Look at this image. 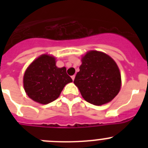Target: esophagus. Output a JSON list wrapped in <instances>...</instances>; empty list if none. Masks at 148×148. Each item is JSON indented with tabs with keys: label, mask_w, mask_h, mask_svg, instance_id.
I'll return each mask as SVG.
<instances>
[{
	"label": "esophagus",
	"mask_w": 148,
	"mask_h": 148,
	"mask_svg": "<svg viewBox=\"0 0 148 148\" xmlns=\"http://www.w3.org/2000/svg\"><path fill=\"white\" fill-rule=\"evenodd\" d=\"M75 75H73V76H72V79H73V81H74V79H75Z\"/></svg>",
	"instance_id": "34e87169"
}]
</instances>
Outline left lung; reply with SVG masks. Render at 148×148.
Masks as SVG:
<instances>
[{
	"mask_svg": "<svg viewBox=\"0 0 148 148\" xmlns=\"http://www.w3.org/2000/svg\"><path fill=\"white\" fill-rule=\"evenodd\" d=\"M82 64L74 84L82 97L94 105L113 100L121 88V74L113 58L99 51H89L82 57Z\"/></svg>",
	"mask_w": 148,
	"mask_h": 148,
	"instance_id": "8db88e82",
	"label": "left lung"
}]
</instances>
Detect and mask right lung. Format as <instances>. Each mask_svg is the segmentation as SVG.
<instances>
[{
	"label": "right lung",
	"instance_id": "1",
	"mask_svg": "<svg viewBox=\"0 0 148 148\" xmlns=\"http://www.w3.org/2000/svg\"><path fill=\"white\" fill-rule=\"evenodd\" d=\"M56 58L42 55L27 69L23 75V87L29 97L38 103L47 104L58 99L66 84L73 82L66 67L58 68Z\"/></svg>",
	"mask_w": 148,
	"mask_h": 148
}]
</instances>
